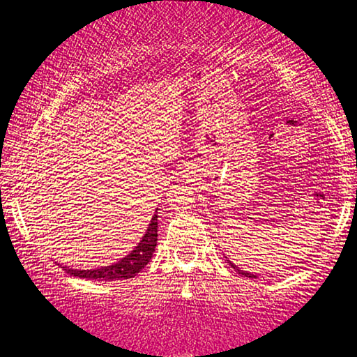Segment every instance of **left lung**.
<instances>
[{
  "label": "left lung",
  "instance_id": "obj_1",
  "mask_svg": "<svg viewBox=\"0 0 357 357\" xmlns=\"http://www.w3.org/2000/svg\"><path fill=\"white\" fill-rule=\"evenodd\" d=\"M228 264H229L231 267H233V268L236 270V272H238L239 275H244V277H249V278H255V275H254V273H250V272H244V270H241L239 267H236V265H234L233 262H231V260H228Z\"/></svg>",
  "mask_w": 357,
  "mask_h": 357
}]
</instances>
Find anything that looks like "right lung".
Instances as JSON below:
<instances>
[{
    "instance_id": "1",
    "label": "right lung",
    "mask_w": 357,
    "mask_h": 357,
    "mask_svg": "<svg viewBox=\"0 0 357 357\" xmlns=\"http://www.w3.org/2000/svg\"><path fill=\"white\" fill-rule=\"evenodd\" d=\"M158 210V208H157ZM158 215L155 213L145 234L140 239V243L130 250V252L123 257L119 262L108 265V267L102 268H93V270H76V268H68L63 267L69 275L79 278H87V280H128L134 278L145 265L150 262L152 255L157 248V236H158Z\"/></svg>"
}]
</instances>
